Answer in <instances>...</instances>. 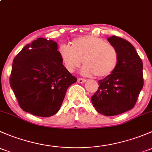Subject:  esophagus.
Wrapping results in <instances>:
<instances>
[{"label": "esophagus", "mask_w": 152, "mask_h": 152, "mask_svg": "<svg viewBox=\"0 0 152 152\" xmlns=\"http://www.w3.org/2000/svg\"><path fill=\"white\" fill-rule=\"evenodd\" d=\"M77 82H79V83L82 84V83H84V82H86V80H85V79H82V78H79V79H78Z\"/></svg>", "instance_id": "esophagus-1"}]
</instances>
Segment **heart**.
I'll return each instance as SVG.
<instances>
[{"mask_svg":"<svg viewBox=\"0 0 152 152\" xmlns=\"http://www.w3.org/2000/svg\"><path fill=\"white\" fill-rule=\"evenodd\" d=\"M59 54L64 67L70 73L74 72L84 62L85 65L81 72L86 76H110L117 68L119 62L116 47L93 35L75 38L70 42V47L61 45Z\"/></svg>","mask_w":152,"mask_h":152,"instance_id":"heart-1","label":"heart"}]
</instances>
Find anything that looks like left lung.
I'll return each instance as SVG.
<instances>
[{"mask_svg":"<svg viewBox=\"0 0 152 152\" xmlns=\"http://www.w3.org/2000/svg\"><path fill=\"white\" fill-rule=\"evenodd\" d=\"M107 40L118 50V65L112 74L99 81L100 86L91 97V102L99 113L113 116L134 107L143 87V66L129 42L116 36L110 37Z\"/></svg>","mask_w":152,"mask_h":152,"instance_id":"obj_1","label":"left lung"}]
</instances>
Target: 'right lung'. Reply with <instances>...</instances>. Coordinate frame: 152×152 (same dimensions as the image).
Masks as SVG:
<instances>
[{"instance_id":"add662e5","label":"right lung","mask_w":152,"mask_h":152,"mask_svg":"<svg viewBox=\"0 0 152 152\" xmlns=\"http://www.w3.org/2000/svg\"><path fill=\"white\" fill-rule=\"evenodd\" d=\"M64 67L56 42L39 37L26 45L12 63L10 86L25 112L39 117L56 114L67 88L76 82Z\"/></svg>"}]
</instances>
